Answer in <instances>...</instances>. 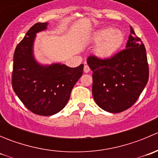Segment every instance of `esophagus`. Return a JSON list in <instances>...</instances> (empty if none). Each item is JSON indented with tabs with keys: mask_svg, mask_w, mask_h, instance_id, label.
<instances>
[{
	"mask_svg": "<svg viewBox=\"0 0 158 158\" xmlns=\"http://www.w3.org/2000/svg\"><path fill=\"white\" fill-rule=\"evenodd\" d=\"M89 71H90V68L89 67L88 65H85V66H84V72H85V73H89Z\"/></svg>",
	"mask_w": 158,
	"mask_h": 158,
	"instance_id": "1",
	"label": "esophagus"
}]
</instances>
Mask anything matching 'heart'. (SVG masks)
Returning <instances> with one entry per match:
<instances>
[{
    "label": "heart",
    "instance_id": "heart-1",
    "mask_svg": "<svg viewBox=\"0 0 158 158\" xmlns=\"http://www.w3.org/2000/svg\"><path fill=\"white\" fill-rule=\"evenodd\" d=\"M97 46L95 53L101 60H107L112 56L122 47L124 34L121 30L113 27H106L95 33L93 37Z\"/></svg>",
    "mask_w": 158,
    "mask_h": 158
}]
</instances>
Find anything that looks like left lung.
<instances>
[{
  "label": "left lung",
  "mask_w": 158,
  "mask_h": 158,
  "mask_svg": "<svg viewBox=\"0 0 158 158\" xmlns=\"http://www.w3.org/2000/svg\"><path fill=\"white\" fill-rule=\"evenodd\" d=\"M92 74V95L102 109L118 113L129 109L138 100L149 77L146 49L130 27L124 50L108 60L87 59Z\"/></svg>",
  "instance_id": "obj_1"
}]
</instances>
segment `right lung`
<instances>
[{"mask_svg":"<svg viewBox=\"0 0 158 158\" xmlns=\"http://www.w3.org/2000/svg\"><path fill=\"white\" fill-rule=\"evenodd\" d=\"M48 22L36 23L17 46L14 55L12 86L30 111L49 116L67 104L72 89L83 73V64L71 68L60 63L42 64L34 56L36 33L47 29Z\"/></svg>","mask_w":158,"mask_h":158,"instance_id":"1","label":"right lung"}]
</instances>
